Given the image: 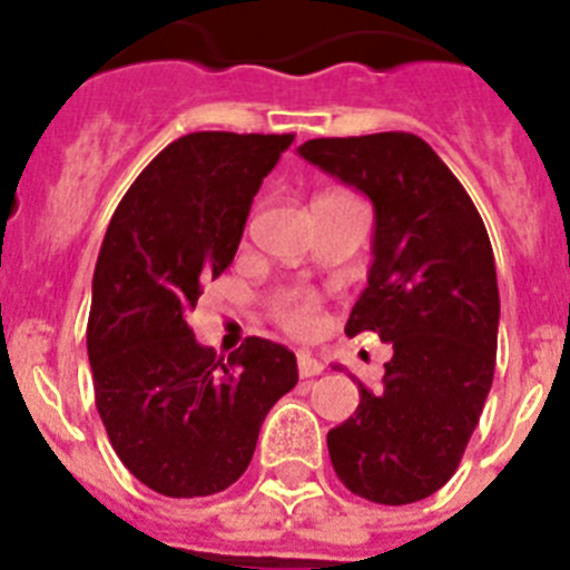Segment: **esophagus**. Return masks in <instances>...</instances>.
I'll use <instances>...</instances> for the list:
<instances>
[{"instance_id":"1","label":"esophagus","mask_w":570,"mask_h":570,"mask_svg":"<svg viewBox=\"0 0 570 570\" xmlns=\"http://www.w3.org/2000/svg\"><path fill=\"white\" fill-rule=\"evenodd\" d=\"M296 365H299L302 380H311V376L322 374V367H325L320 360H316L314 354H308V351H302V354L296 356Z\"/></svg>"}]
</instances>
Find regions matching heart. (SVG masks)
Listing matches in <instances>:
<instances>
[{
  "label": "heart",
  "mask_w": 570,
  "mask_h": 570,
  "mask_svg": "<svg viewBox=\"0 0 570 570\" xmlns=\"http://www.w3.org/2000/svg\"><path fill=\"white\" fill-rule=\"evenodd\" d=\"M274 311L276 320L294 334H311L320 325V311H316L314 296L308 294H296V291L279 294L274 302Z\"/></svg>",
  "instance_id": "1"
}]
</instances>
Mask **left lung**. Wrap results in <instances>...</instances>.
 <instances>
[{
    "label": "left lung",
    "instance_id": "left-lung-1",
    "mask_svg": "<svg viewBox=\"0 0 570 570\" xmlns=\"http://www.w3.org/2000/svg\"><path fill=\"white\" fill-rule=\"evenodd\" d=\"M299 156L374 203V265L347 336L394 347L380 387L328 431L347 491L407 505L440 491L480 422L497 365L500 288L480 210L414 134L308 139ZM340 367V365H334Z\"/></svg>",
    "mask_w": 570,
    "mask_h": 570
}]
</instances>
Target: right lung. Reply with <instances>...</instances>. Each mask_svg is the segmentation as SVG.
Returning <instances> with one entry per match:
<instances>
[{
    "mask_svg": "<svg viewBox=\"0 0 570 570\" xmlns=\"http://www.w3.org/2000/svg\"><path fill=\"white\" fill-rule=\"evenodd\" d=\"M291 142L294 134L179 136L136 176L105 234L88 316L97 407L122 465L165 497L234 485L268 411L299 380L285 345L248 336L225 362L188 325Z\"/></svg>",
    "mask_w": 570,
    "mask_h": 570,
    "instance_id": "1",
    "label": "right lung"
}]
</instances>
